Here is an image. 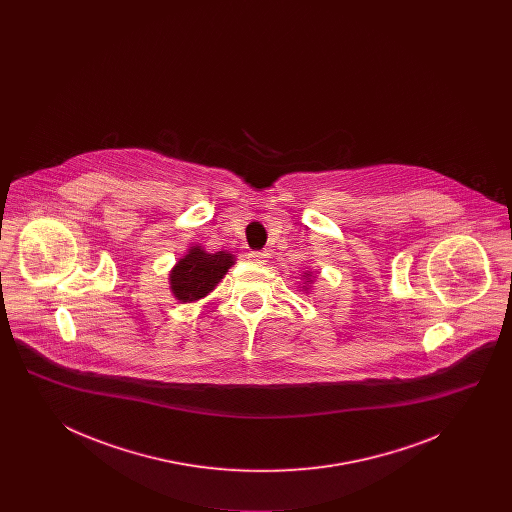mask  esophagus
Returning <instances> with one entry per match:
<instances>
[{"instance_id":"1","label":"esophagus","mask_w":512,"mask_h":512,"mask_svg":"<svg viewBox=\"0 0 512 512\" xmlns=\"http://www.w3.org/2000/svg\"><path fill=\"white\" fill-rule=\"evenodd\" d=\"M268 251H249L247 253V257H249V261H253V263H259V265H265L268 261Z\"/></svg>"}]
</instances>
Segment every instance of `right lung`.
<instances>
[{"label":"right lung","instance_id":"1","mask_svg":"<svg viewBox=\"0 0 512 512\" xmlns=\"http://www.w3.org/2000/svg\"><path fill=\"white\" fill-rule=\"evenodd\" d=\"M234 265V257L226 251L207 253L201 247H192L190 253L176 263L171 272V290L182 303H192L205 297L220 278Z\"/></svg>","mask_w":512,"mask_h":512}]
</instances>
